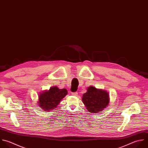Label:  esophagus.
Listing matches in <instances>:
<instances>
[{"mask_svg":"<svg viewBox=\"0 0 148 148\" xmlns=\"http://www.w3.org/2000/svg\"><path fill=\"white\" fill-rule=\"evenodd\" d=\"M72 95H74V96H77L78 93L77 92H72Z\"/></svg>","mask_w":148,"mask_h":148,"instance_id":"obj_1","label":"esophagus"}]
</instances>
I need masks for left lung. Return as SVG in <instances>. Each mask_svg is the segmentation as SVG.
I'll list each match as a JSON object with an SVG mask.
<instances>
[{
    "instance_id": "left-lung-1",
    "label": "left lung",
    "mask_w": 148,
    "mask_h": 148,
    "mask_svg": "<svg viewBox=\"0 0 148 148\" xmlns=\"http://www.w3.org/2000/svg\"><path fill=\"white\" fill-rule=\"evenodd\" d=\"M82 101L90 112L97 113L108 106L109 96L107 91L90 86L83 95Z\"/></svg>"
}]
</instances>
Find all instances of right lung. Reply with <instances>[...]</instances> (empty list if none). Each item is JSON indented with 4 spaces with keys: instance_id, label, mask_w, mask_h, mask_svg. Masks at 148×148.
I'll list each match as a JSON object with an SVG mask.
<instances>
[{
    "instance_id": "1",
    "label": "right lung",
    "mask_w": 148,
    "mask_h": 148,
    "mask_svg": "<svg viewBox=\"0 0 148 148\" xmlns=\"http://www.w3.org/2000/svg\"><path fill=\"white\" fill-rule=\"evenodd\" d=\"M67 94L68 91L65 88L60 89L57 86L51 87L49 90L40 93L38 105L45 111L55 109Z\"/></svg>"
}]
</instances>
